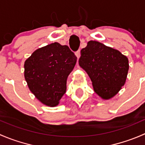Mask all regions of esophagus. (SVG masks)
Segmentation results:
<instances>
[{
  "instance_id": "34e87169",
  "label": "esophagus",
  "mask_w": 145,
  "mask_h": 145,
  "mask_svg": "<svg viewBox=\"0 0 145 145\" xmlns=\"http://www.w3.org/2000/svg\"><path fill=\"white\" fill-rule=\"evenodd\" d=\"M76 56L77 57V58H79L80 57V56H81V50H78V51H76Z\"/></svg>"
}]
</instances>
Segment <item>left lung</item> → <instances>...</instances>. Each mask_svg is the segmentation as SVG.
Listing matches in <instances>:
<instances>
[{"mask_svg": "<svg viewBox=\"0 0 145 145\" xmlns=\"http://www.w3.org/2000/svg\"><path fill=\"white\" fill-rule=\"evenodd\" d=\"M78 63L90 77L94 91L104 100L117 94L129 69L126 56L95 40L89 41L81 50Z\"/></svg>", "mask_w": 145, "mask_h": 145, "instance_id": "left-lung-1", "label": "left lung"}]
</instances>
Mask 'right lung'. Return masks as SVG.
I'll return each instance as SVG.
<instances>
[{"label": "right lung", "mask_w": 145, "mask_h": 145, "mask_svg": "<svg viewBox=\"0 0 145 145\" xmlns=\"http://www.w3.org/2000/svg\"><path fill=\"white\" fill-rule=\"evenodd\" d=\"M76 60L67 45L54 43L37 49L24 62L29 90L44 105L57 106L66 93L67 77Z\"/></svg>", "instance_id": "right-lung-1"}]
</instances>
